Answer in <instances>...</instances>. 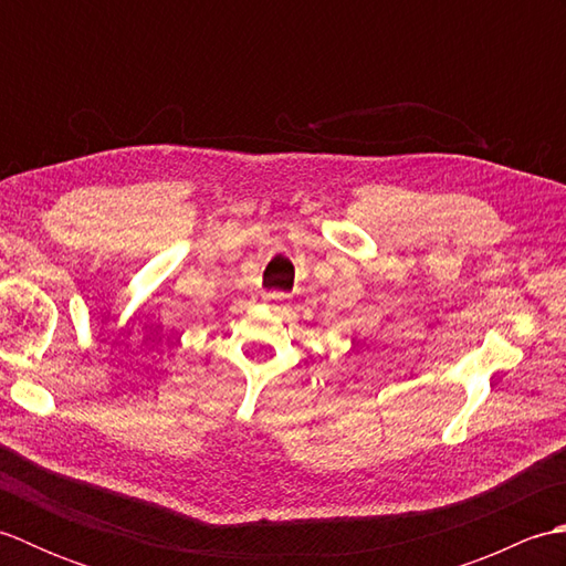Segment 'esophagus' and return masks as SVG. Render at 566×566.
Segmentation results:
<instances>
[{
    "instance_id": "34e87169",
    "label": "esophagus",
    "mask_w": 566,
    "mask_h": 566,
    "mask_svg": "<svg viewBox=\"0 0 566 566\" xmlns=\"http://www.w3.org/2000/svg\"><path fill=\"white\" fill-rule=\"evenodd\" d=\"M262 298L274 311H280V314H286V311H290V304H292V294H286V292H268Z\"/></svg>"
}]
</instances>
